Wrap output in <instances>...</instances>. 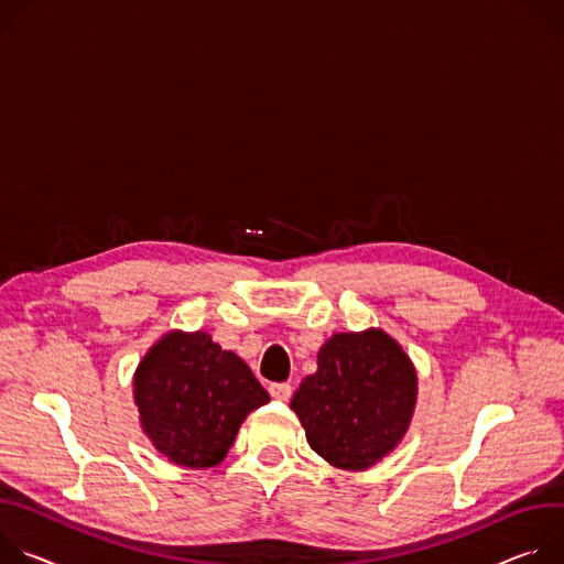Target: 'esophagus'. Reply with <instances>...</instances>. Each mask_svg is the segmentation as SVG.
I'll return each instance as SVG.
<instances>
[{"mask_svg":"<svg viewBox=\"0 0 564 564\" xmlns=\"http://www.w3.org/2000/svg\"><path fill=\"white\" fill-rule=\"evenodd\" d=\"M269 392H271V397H273L275 401H289L293 390H291L289 383H273V386H269Z\"/></svg>","mask_w":564,"mask_h":564,"instance_id":"esophagus-1","label":"esophagus"}]
</instances>
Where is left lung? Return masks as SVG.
I'll list each match as a JSON object with an SVG mask.
<instances>
[{
	"mask_svg": "<svg viewBox=\"0 0 564 564\" xmlns=\"http://www.w3.org/2000/svg\"><path fill=\"white\" fill-rule=\"evenodd\" d=\"M416 367L383 329L334 334L318 369L291 399L306 442L340 470H367L388 457L412 423Z\"/></svg>",
	"mask_w": 564,
	"mask_h": 564,
	"instance_id": "left-lung-1",
	"label": "left lung"
}]
</instances>
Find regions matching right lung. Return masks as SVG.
<instances>
[{"label": "right lung", "mask_w": 564, "mask_h": 564, "mask_svg": "<svg viewBox=\"0 0 564 564\" xmlns=\"http://www.w3.org/2000/svg\"><path fill=\"white\" fill-rule=\"evenodd\" d=\"M250 367L206 332L170 329L134 371V403L150 444L183 468H213L246 416L269 403Z\"/></svg>", "instance_id": "1"}]
</instances>
